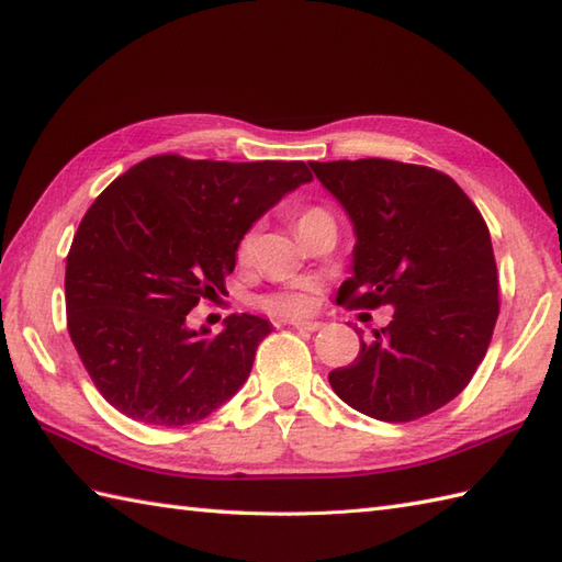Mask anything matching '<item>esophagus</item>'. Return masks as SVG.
<instances>
[{
    "label": "esophagus",
    "mask_w": 562,
    "mask_h": 562,
    "mask_svg": "<svg viewBox=\"0 0 562 562\" xmlns=\"http://www.w3.org/2000/svg\"><path fill=\"white\" fill-rule=\"evenodd\" d=\"M292 325L299 333H316L323 328V323H318V321H296Z\"/></svg>",
    "instance_id": "esophagus-1"
}]
</instances>
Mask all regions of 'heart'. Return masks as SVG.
Wrapping results in <instances>:
<instances>
[{"label": "heart", "instance_id": "obj_1", "mask_svg": "<svg viewBox=\"0 0 562 562\" xmlns=\"http://www.w3.org/2000/svg\"><path fill=\"white\" fill-rule=\"evenodd\" d=\"M316 215H323L321 207H308V211L299 215L296 225H302V222L316 217ZM251 251H254V234H246L239 244V258L246 260L251 256ZM313 304H316V299H313V294H308V292H272V294H266L258 299V306L278 318L304 316L306 311L313 308Z\"/></svg>", "mask_w": 562, "mask_h": 562}]
</instances>
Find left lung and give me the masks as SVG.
<instances>
[{
  "instance_id": "obj_1",
  "label": "left lung",
  "mask_w": 562,
  "mask_h": 562,
  "mask_svg": "<svg viewBox=\"0 0 562 562\" xmlns=\"http://www.w3.org/2000/svg\"><path fill=\"white\" fill-rule=\"evenodd\" d=\"M308 165L357 234L337 304L395 308L328 381L378 422L422 419L462 393L491 345L501 302L486 222L438 169L383 158Z\"/></svg>"
}]
</instances>
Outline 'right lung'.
<instances>
[{"label":"right lung","mask_w":562,"mask_h":562,"mask_svg":"<svg viewBox=\"0 0 562 562\" xmlns=\"http://www.w3.org/2000/svg\"><path fill=\"white\" fill-rule=\"evenodd\" d=\"M313 175L302 160L217 162L153 155L88 207L67 256V328L100 395L128 419L187 426L246 383L272 325L232 313L191 330L189 311L225 294L254 222Z\"/></svg>","instance_id":"obj_1"}]
</instances>
